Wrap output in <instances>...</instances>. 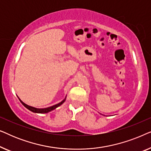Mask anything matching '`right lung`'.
<instances>
[{
  "label": "right lung",
  "instance_id": "add662e5",
  "mask_svg": "<svg viewBox=\"0 0 151 151\" xmlns=\"http://www.w3.org/2000/svg\"><path fill=\"white\" fill-rule=\"evenodd\" d=\"M66 98H67V96H66L65 98L64 99L63 101H61L60 102L58 103V104H56L53 105V106H49V107H47V108H42V109H40V108H36V107L29 106V105L25 104V103H24L21 100H20L19 98H18V99H19V100L20 101V102L22 103V104L23 105V106L25 107V108L29 109V110L32 111V112L36 113H47L50 112V111L54 110V109H55L56 108H58V106H60V105L63 104V103L65 102Z\"/></svg>",
  "mask_w": 151,
  "mask_h": 151
}]
</instances>
